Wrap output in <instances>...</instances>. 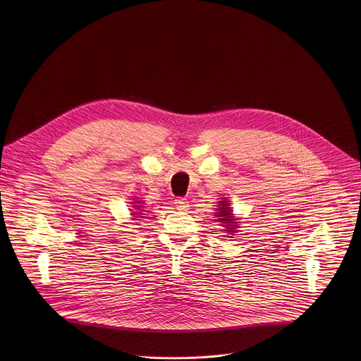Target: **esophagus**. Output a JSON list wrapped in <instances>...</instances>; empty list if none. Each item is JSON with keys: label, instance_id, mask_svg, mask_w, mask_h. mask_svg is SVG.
I'll return each mask as SVG.
<instances>
[{"label": "esophagus", "instance_id": "esophagus-1", "mask_svg": "<svg viewBox=\"0 0 361 361\" xmlns=\"http://www.w3.org/2000/svg\"><path fill=\"white\" fill-rule=\"evenodd\" d=\"M175 207H176V209H179V211H188V209H189V202H188V199L178 197V199L175 200Z\"/></svg>", "mask_w": 361, "mask_h": 361}]
</instances>
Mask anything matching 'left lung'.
Returning a JSON list of instances; mask_svg holds the SVG:
<instances>
[{
    "mask_svg": "<svg viewBox=\"0 0 361 361\" xmlns=\"http://www.w3.org/2000/svg\"><path fill=\"white\" fill-rule=\"evenodd\" d=\"M229 203L228 202H221V204H219V208L216 209L218 211V214H215V215H218L219 218H218V221L219 222H224L225 224V226L228 228L226 231L228 232H236L235 231V228H236V219H233V216H232V212H231V207L228 206Z\"/></svg>",
    "mask_w": 361,
    "mask_h": 361,
    "instance_id": "1",
    "label": "left lung"
}]
</instances>
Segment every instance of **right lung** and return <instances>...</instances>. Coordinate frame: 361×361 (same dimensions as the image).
Returning <instances> with one entry per match:
<instances>
[{
    "label": "right lung",
    "mask_w": 361,
    "mask_h": 361,
    "mask_svg": "<svg viewBox=\"0 0 361 361\" xmlns=\"http://www.w3.org/2000/svg\"><path fill=\"white\" fill-rule=\"evenodd\" d=\"M137 208H139V206H137ZM135 215H136V214H135Z\"/></svg>",
    "instance_id": "right-lung-1"
}]
</instances>
